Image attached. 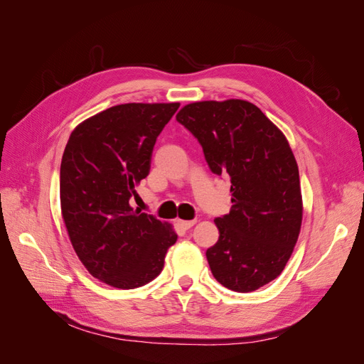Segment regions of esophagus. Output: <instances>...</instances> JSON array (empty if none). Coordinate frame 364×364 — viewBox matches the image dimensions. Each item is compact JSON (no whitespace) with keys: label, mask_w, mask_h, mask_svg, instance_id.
Here are the masks:
<instances>
[{"label":"esophagus","mask_w":364,"mask_h":364,"mask_svg":"<svg viewBox=\"0 0 364 364\" xmlns=\"http://www.w3.org/2000/svg\"><path fill=\"white\" fill-rule=\"evenodd\" d=\"M178 225L182 228V229H190L196 225V220H179Z\"/></svg>","instance_id":"34e87169"}]
</instances>
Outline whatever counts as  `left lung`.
<instances>
[{"mask_svg":"<svg viewBox=\"0 0 364 364\" xmlns=\"http://www.w3.org/2000/svg\"><path fill=\"white\" fill-rule=\"evenodd\" d=\"M176 119L199 139L213 173L230 178L232 206L206 250L214 278L249 293L278 278L302 225L299 170L287 138L253 103L196 102Z\"/></svg>","mask_w":364,"mask_h":364,"instance_id":"1","label":"left lung"}]
</instances>
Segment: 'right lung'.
I'll return each mask as SVG.
<instances>
[{"instance_id": "obj_1", "label": "right lung", "mask_w": 364, "mask_h": 364, "mask_svg": "<svg viewBox=\"0 0 364 364\" xmlns=\"http://www.w3.org/2000/svg\"><path fill=\"white\" fill-rule=\"evenodd\" d=\"M179 103H126L87 118L60 164V209L71 245L94 278L115 289L155 279L178 234L130 206L147 178L158 135Z\"/></svg>"}]
</instances>
